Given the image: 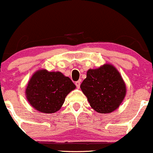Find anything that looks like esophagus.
<instances>
[{"label":"esophagus","mask_w":153,"mask_h":153,"mask_svg":"<svg viewBox=\"0 0 153 153\" xmlns=\"http://www.w3.org/2000/svg\"><path fill=\"white\" fill-rule=\"evenodd\" d=\"M75 85H76V86L77 88H79V87H80V82L79 81L76 82H75Z\"/></svg>","instance_id":"esophagus-1"}]
</instances>
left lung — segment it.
I'll list each match as a JSON object with an SVG mask.
<instances>
[{"label": "left lung", "mask_w": 153, "mask_h": 153, "mask_svg": "<svg viewBox=\"0 0 153 153\" xmlns=\"http://www.w3.org/2000/svg\"><path fill=\"white\" fill-rule=\"evenodd\" d=\"M80 88L90 106L101 114L111 113L117 109L126 93L124 80L111 64L88 70Z\"/></svg>", "instance_id": "1"}]
</instances>
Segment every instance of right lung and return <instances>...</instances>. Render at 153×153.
Segmentation results:
<instances>
[{"mask_svg": "<svg viewBox=\"0 0 153 153\" xmlns=\"http://www.w3.org/2000/svg\"><path fill=\"white\" fill-rule=\"evenodd\" d=\"M76 88L69 77L61 72L41 69L31 76L25 90L27 100L37 111L51 114L63 106L65 97Z\"/></svg>", "mask_w": 153, "mask_h": 153, "instance_id": "right-lung-1", "label": "right lung"}]
</instances>
